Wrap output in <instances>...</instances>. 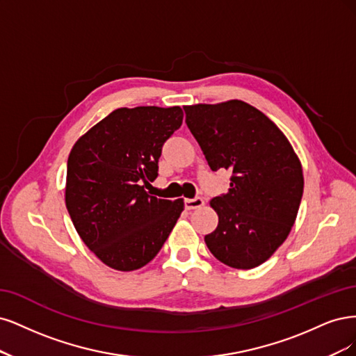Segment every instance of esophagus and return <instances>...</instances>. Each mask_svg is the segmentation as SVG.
Wrapping results in <instances>:
<instances>
[{
  "instance_id": "34e87169",
  "label": "esophagus",
  "mask_w": 356,
  "mask_h": 356,
  "mask_svg": "<svg viewBox=\"0 0 356 356\" xmlns=\"http://www.w3.org/2000/svg\"><path fill=\"white\" fill-rule=\"evenodd\" d=\"M204 205V200L201 197H195V198H188L185 200V209L186 210H195L200 209Z\"/></svg>"
}]
</instances>
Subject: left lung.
<instances>
[{"mask_svg":"<svg viewBox=\"0 0 356 356\" xmlns=\"http://www.w3.org/2000/svg\"><path fill=\"white\" fill-rule=\"evenodd\" d=\"M186 124L213 171L231 170L227 193L211 200L219 225L205 244L235 269L266 261L289 236L303 195V171L284 133L241 100L185 106Z\"/></svg>","mask_w":356,"mask_h":356,"instance_id":"obj_1","label":"left lung"}]
</instances>
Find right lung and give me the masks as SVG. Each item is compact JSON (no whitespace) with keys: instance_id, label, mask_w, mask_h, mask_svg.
Returning a JSON list of instances; mask_svg holds the SVG:
<instances>
[{"instance_id":"right-lung-1","label":"right lung","mask_w":356,"mask_h":356,"mask_svg":"<svg viewBox=\"0 0 356 356\" xmlns=\"http://www.w3.org/2000/svg\"><path fill=\"white\" fill-rule=\"evenodd\" d=\"M181 121L179 106L120 108L72 147L66 209L84 244L112 269L129 272L151 261L183 211V200L145 191L158 176L163 145Z\"/></svg>"}]
</instances>
